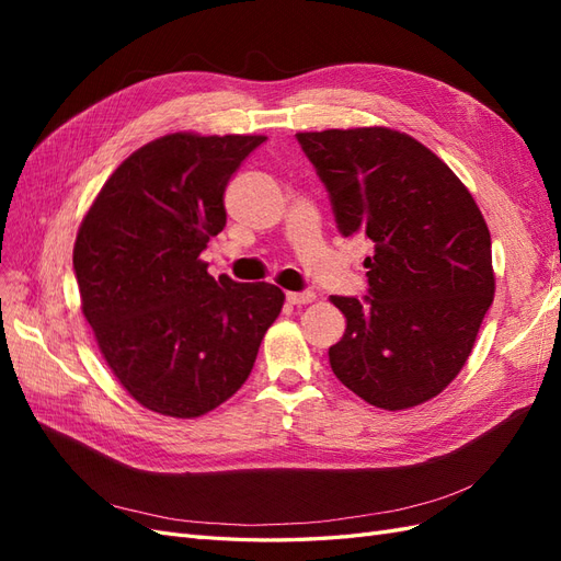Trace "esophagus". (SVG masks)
<instances>
[{
  "instance_id": "34e87169",
  "label": "esophagus",
  "mask_w": 561,
  "mask_h": 561,
  "mask_svg": "<svg viewBox=\"0 0 561 561\" xmlns=\"http://www.w3.org/2000/svg\"><path fill=\"white\" fill-rule=\"evenodd\" d=\"M287 304H293V307H304V304H311L316 299L313 293H287L285 295Z\"/></svg>"
}]
</instances>
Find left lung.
<instances>
[{"label": "left lung", "mask_w": 561, "mask_h": 561, "mask_svg": "<svg viewBox=\"0 0 561 561\" xmlns=\"http://www.w3.org/2000/svg\"><path fill=\"white\" fill-rule=\"evenodd\" d=\"M330 194L336 229L375 245L367 295L339 297L346 332L330 346L336 379L396 412L456 379L494 301L491 236L445 161L390 128L297 133Z\"/></svg>", "instance_id": "obj_1"}]
</instances>
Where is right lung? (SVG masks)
Wrapping results in <instances>:
<instances>
[{"label":"right lung","instance_id":"add662e5","mask_svg":"<svg viewBox=\"0 0 561 561\" xmlns=\"http://www.w3.org/2000/svg\"><path fill=\"white\" fill-rule=\"evenodd\" d=\"M264 135L173 133L116 168L75 243L81 311L114 377L147 410L194 419L250 377L285 295L215 280L201 262L225 190Z\"/></svg>","mask_w":561,"mask_h":561}]
</instances>
